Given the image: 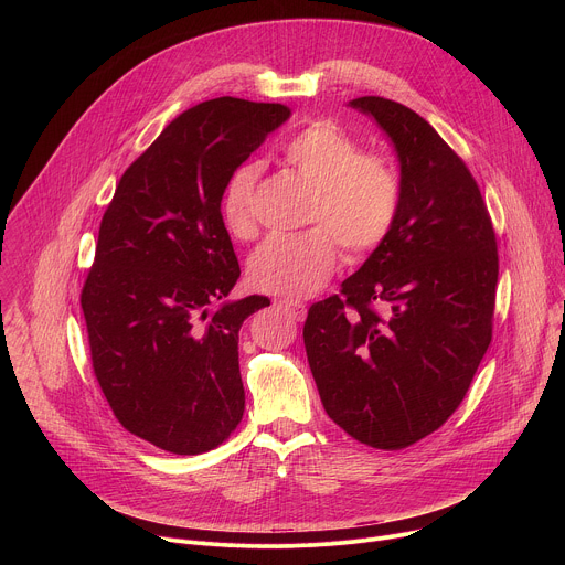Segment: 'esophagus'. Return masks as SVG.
<instances>
[{"label": "esophagus", "mask_w": 565, "mask_h": 565, "mask_svg": "<svg viewBox=\"0 0 565 565\" xmlns=\"http://www.w3.org/2000/svg\"><path fill=\"white\" fill-rule=\"evenodd\" d=\"M295 321H303L306 319V306L301 301H292V299H279L277 301Z\"/></svg>", "instance_id": "34e87169"}]
</instances>
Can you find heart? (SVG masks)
I'll return each instance as SVG.
<instances>
[{
    "instance_id": "1",
    "label": "heart",
    "mask_w": 565,
    "mask_h": 565,
    "mask_svg": "<svg viewBox=\"0 0 565 565\" xmlns=\"http://www.w3.org/2000/svg\"><path fill=\"white\" fill-rule=\"evenodd\" d=\"M281 153L286 166L310 183L306 221L315 225L266 238L248 262V281L259 292L306 297L333 275L340 244L351 257H364L384 244L402 190L386 156L360 151L358 140L331 120L303 125L284 142ZM257 166H244L223 192V221L238 238L257 230Z\"/></svg>"
}]
</instances>
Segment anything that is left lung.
Instances as JSON below:
<instances>
[{
	"instance_id": "8db88e82",
	"label": "left lung",
	"mask_w": 565,
	"mask_h": 565,
	"mask_svg": "<svg viewBox=\"0 0 565 565\" xmlns=\"http://www.w3.org/2000/svg\"><path fill=\"white\" fill-rule=\"evenodd\" d=\"M391 138L397 218L340 295L310 306L308 364L329 418L375 449H405L458 409L492 342L499 253L462 158L409 107L349 103Z\"/></svg>"
}]
</instances>
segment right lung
<instances>
[{"instance_id":"add662e5","label":"right lung","mask_w":565,"mask_h":565,"mask_svg":"<svg viewBox=\"0 0 565 565\" xmlns=\"http://www.w3.org/2000/svg\"><path fill=\"white\" fill-rule=\"evenodd\" d=\"M288 118L284 105L230 96L183 111L127 168L103 216L79 295L92 364L118 423L158 449L210 451L244 418L238 331L270 299L223 301L241 268L221 199Z\"/></svg>"}]
</instances>
